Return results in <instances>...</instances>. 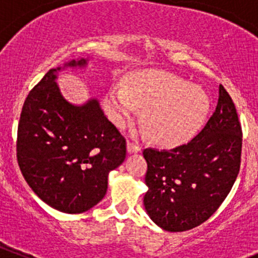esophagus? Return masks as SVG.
Wrapping results in <instances>:
<instances>
[{"instance_id": "34e87169", "label": "esophagus", "mask_w": 258, "mask_h": 258, "mask_svg": "<svg viewBox=\"0 0 258 258\" xmlns=\"http://www.w3.org/2000/svg\"><path fill=\"white\" fill-rule=\"evenodd\" d=\"M127 151H128V153H137L141 151V146L135 144V142L128 141V144H127Z\"/></svg>"}]
</instances>
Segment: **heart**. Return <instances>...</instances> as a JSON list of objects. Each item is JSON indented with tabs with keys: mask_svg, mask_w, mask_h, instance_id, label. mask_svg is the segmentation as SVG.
<instances>
[{
	"mask_svg": "<svg viewBox=\"0 0 258 258\" xmlns=\"http://www.w3.org/2000/svg\"><path fill=\"white\" fill-rule=\"evenodd\" d=\"M111 119L118 127L145 108L144 123L153 141L178 145L197 134L210 108L209 96L187 81L163 71L132 74L126 86L113 85L105 98Z\"/></svg>",
	"mask_w": 258,
	"mask_h": 258,
	"instance_id": "heart-1",
	"label": "heart"
}]
</instances>
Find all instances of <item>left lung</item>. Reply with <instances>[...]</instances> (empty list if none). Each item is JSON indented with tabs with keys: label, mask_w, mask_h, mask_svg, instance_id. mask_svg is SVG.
<instances>
[{
	"label": "left lung",
	"mask_w": 258,
	"mask_h": 258,
	"mask_svg": "<svg viewBox=\"0 0 258 258\" xmlns=\"http://www.w3.org/2000/svg\"><path fill=\"white\" fill-rule=\"evenodd\" d=\"M242 128L235 103L222 85L215 112L186 145L145 148L144 197L151 220L170 232L207 221L230 194L241 165Z\"/></svg>",
	"instance_id": "left-lung-1"
}]
</instances>
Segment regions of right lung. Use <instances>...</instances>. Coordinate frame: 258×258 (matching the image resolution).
<instances>
[{"label":"right lung","instance_id":"right-lung-1","mask_svg":"<svg viewBox=\"0 0 258 258\" xmlns=\"http://www.w3.org/2000/svg\"><path fill=\"white\" fill-rule=\"evenodd\" d=\"M72 59L63 67H83ZM49 70L30 91L17 128V162L32 191L52 209L81 213L107 191L110 171L126 157V140L97 100L75 106L62 97Z\"/></svg>","mask_w":258,"mask_h":258}]
</instances>
